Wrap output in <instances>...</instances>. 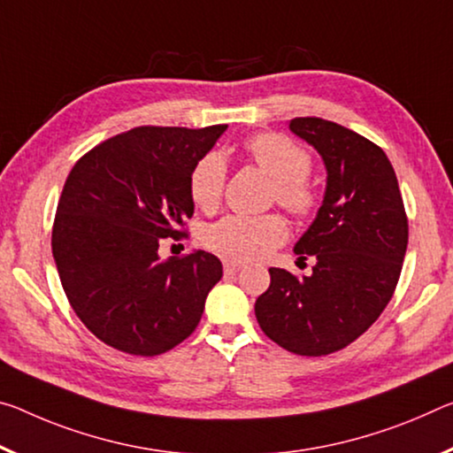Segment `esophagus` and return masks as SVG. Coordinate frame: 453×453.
Instances as JSON below:
<instances>
[{"label": "esophagus", "mask_w": 453, "mask_h": 453, "mask_svg": "<svg viewBox=\"0 0 453 453\" xmlns=\"http://www.w3.org/2000/svg\"><path fill=\"white\" fill-rule=\"evenodd\" d=\"M242 268H243V265L238 264V262H224L226 274H235V272H240Z\"/></svg>", "instance_id": "esophagus-1"}]
</instances>
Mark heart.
<instances>
[{"instance_id":"obj_1","label":"heart","mask_w":453,"mask_h":453,"mask_svg":"<svg viewBox=\"0 0 453 453\" xmlns=\"http://www.w3.org/2000/svg\"><path fill=\"white\" fill-rule=\"evenodd\" d=\"M246 155L257 169L274 179L272 197L280 207L298 219L312 218L320 196L311 183L312 157L304 147L286 134L260 133L246 141ZM189 197L197 210H218L226 188V161L218 153H207L193 165L189 173ZM288 238V226L278 213L227 215L207 227L203 243L213 254L229 262H254L282 246Z\"/></svg>"}]
</instances>
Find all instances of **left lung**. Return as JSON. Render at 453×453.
<instances>
[{
  "label": "left lung",
  "mask_w": 453,
  "mask_h": 453,
  "mask_svg": "<svg viewBox=\"0 0 453 453\" xmlns=\"http://www.w3.org/2000/svg\"><path fill=\"white\" fill-rule=\"evenodd\" d=\"M290 131L319 150L326 193L317 219L298 240L311 276L270 268L256 300L257 325L294 355L322 357L357 341L397 288L409 240L407 213L393 165L363 134L319 117L290 120Z\"/></svg>",
  "instance_id": "1"
}]
</instances>
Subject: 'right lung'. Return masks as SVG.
I'll return each mask as SVG.
<instances>
[{"mask_svg":"<svg viewBox=\"0 0 453 453\" xmlns=\"http://www.w3.org/2000/svg\"><path fill=\"white\" fill-rule=\"evenodd\" d=\"M226 128L136 127L72 167L52 254L76 317L109 347L155 357L197 328L221 262L203 250L161 260L159 243L188 234L189 173Z\"/></svg>","mask_w":453,"mask_h":453,"instance_id":"1","label":"right lung"}]
</instances>
